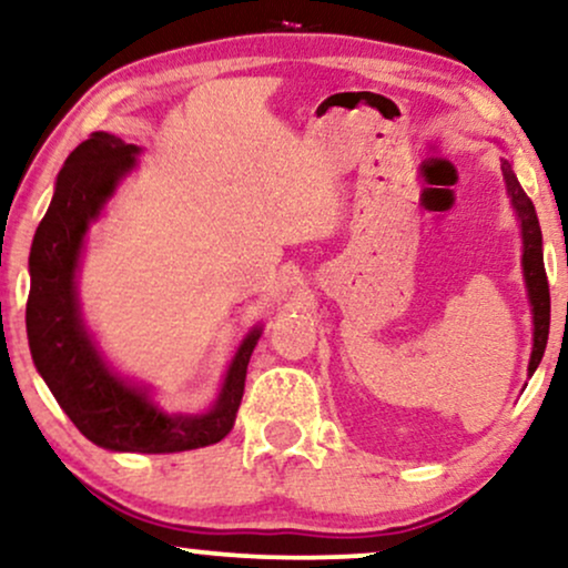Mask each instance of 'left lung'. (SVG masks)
<instances>
[{
	"label": "left lung",
	"instance_id": "left-lung-1",
	"mask_svg": "<svg viewBox=\"0 0 568 568\" xmlns=\"http://www.w3.org/2000/svg\"><path fill=\"white\" fill-rule=\"evenodd\" d=\"M500 169H504L506 190H509L514 209L519 213L521 240H525L521 266H525L529 302H532V315H535V344H532V357H529V367H527L529 375H532L535 367L540 365L542 359L545 344H548V328H550V290H548V276H545V263H542V234H540V224H537L535 205L529 201L525 190H521L509 161H500Z\"/></svg>",
	"mask_w": 568,
	"mask_h": 568
}]
</instances>
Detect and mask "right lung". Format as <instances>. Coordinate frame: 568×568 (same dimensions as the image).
Instances as JSON below:
<instances>
[{
    "mask_svg": "<svg viewBox=\"0 0 568 568\" xmlns=\"http://www.w3.org/2000/svg\"><path fill=\"white\" fill-rule=\"evenodd\" d=\"M135 153L138 145L109 132H93L64 161L28 261V344L59 407L95 446L140 454L190 452L219 444L232 430L261 328H255L234 355L219 402L197 417L156 409L149 396L128 386L104 365L80 323L75 268L88 224L114 193L116 180L135 164Z\"/></svg>",
    "mask_w": 568,
    "mask_h": 568,
    "instance_id": "add662e5",
    "label": "right lung"
}]
</instances>
